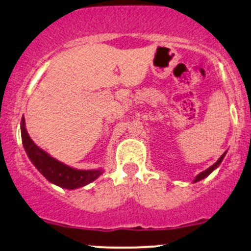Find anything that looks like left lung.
<instances>
[{"label": "left lung", "instance_id": "left-lung-1", "mask_svg": "<svg viewBox=\"0 0 251 251\" xmlns=\"http://www.w3.org/2000/svg\"><path fill=\"white\" fill-rule=\"evenodd\" d=\"M225 154H226V152H225L224 154H222V156L220 157V158L218 159V161L215 162V163H214L213 165H211V167H209L208 169H205L204 170V172H202V173H200V174L197 175V176H196V179L193 180V182H198V181H201V180H203V179H205L206 176H208V175H210L211 173L214 172V170L216 169V168L219 167V165L221 164V162H222V159H224V157H225Z\"/></svg>", "mask_w": 251, "mask_h": 251}]
</instances>
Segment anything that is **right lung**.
Listing matches in <instances>:
<instances>
[{"instance_id":"add662e5","label":"right lung","mask_w":251,"mask_h":251,"mask_svg":"<svg viewBox=\"0 0 251 251\" xmlns=\"http://www.w3.org/2000/svg\"><path fill=\"white\" fill-rule=\"evenodd\" d=\"M20 129H22L23 145H24L27 157L49 182L54 183L59 187L66 188V190H75V188L83 187L88 183L93 182L102 174V169H75V168L61 163L58 159L53 158L50 154H48L47 152L43 151L33 143L25 128L24 117L22 118Z\"/></svg>"}]
</instances>
